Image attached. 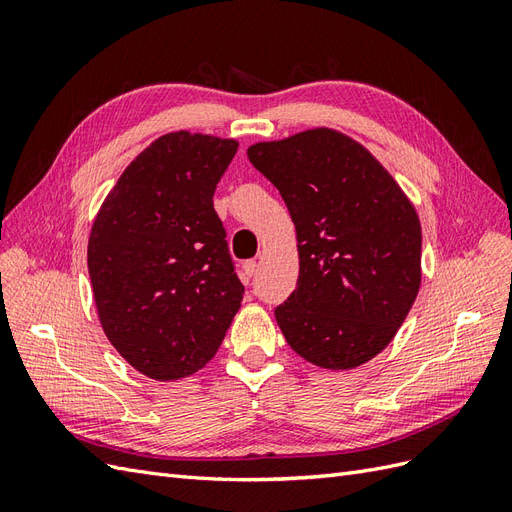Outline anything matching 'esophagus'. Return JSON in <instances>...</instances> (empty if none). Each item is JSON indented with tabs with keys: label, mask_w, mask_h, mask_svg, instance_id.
<instances>
[{
	"label": "esophagus",
	"mask_w": 512,
	"mask_h": 512,
	"mask_svg": "<svg viewBox=\"0 0 512 512\" xmlns=\"http://www.w3.org/2000/svg\"><path fill=\"white\" fill-rule=\"evenodd\" d=\"M256 269H258V262H256V260H245V262H243V273H245L247 277H252V275L256 273Z\"/></svg>",
	"instance_id": "1"
}]
</instances>
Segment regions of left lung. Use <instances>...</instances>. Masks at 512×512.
Here are the masks:
<instances>
[{
	"label": "left lung",
	"mask_w": 512,
	"mask_h": 512,
	"mask_svg": "<svg viewBox=\"0 0 512 512\" xmlns=\"http://www.w3.org/2000/svg\"><path fill=\"white\" fill-rule=\"evenodd\" d=\"M247 158L277 190L299 241V282L275 307L290 348L354 369L391 344L421 288V222L397 181L350 136L305 130Z\"/></svg>",
	"instance_id": "1"
}]
</instances>
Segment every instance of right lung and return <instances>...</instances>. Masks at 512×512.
Returning a JSON list of instances; mask_svg holds the SVG:
<instances>
[{"label": "right lung", "instance_id": "add662e5", "mask_svg": "<svg viewBox=\"0 0 512 512\" xmlns=\"http://www.w3.org/2000/svg\"><path fill=\"white\" fill-rule=\"evenodd\" d=\"M239 143L170 132L123 170L102 203L87 267L108 342L136 371L168 382L218 352L243 284L213 192Z\"/></svg>", "mask_w": 512, "mask_h": 512}]
</instances>
